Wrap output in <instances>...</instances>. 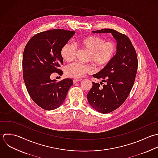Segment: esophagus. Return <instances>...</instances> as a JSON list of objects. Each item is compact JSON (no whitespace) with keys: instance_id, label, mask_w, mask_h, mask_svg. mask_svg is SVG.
I'll list each match as a JSON object with an SVG mask.
<instances>
[{"instance_id":"1","label":"esophagus","mask_w":158,"mask_h":158,"mask_svg":"<svg viewBox=\"0 0 158 158\" xmlns=\"http://www.w3.org/2000/svg\"><path fill=\"white\" fill-rule=\"evenodd\" d=\"M81 80H82V79H81V78H74L73 79V82L74 83H76L77 82L81 81Z\"/></svg>"}]
</instances>
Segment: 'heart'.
Masks as SVG:
<instances>
[{
	"label": "heart",
	"mask_w": 158,
	"mask_h": 158,
	"mask_svg": "<svg viewBox=\"0 0 158 158\" xmlns=\"http://www.w3.org/2000/svg\"><path fill=\"white\" fill-rule=\"evenodd\" d=\"M77 44L89 52L87 60L93 63L99 68H103L109 64L114 58L117 52L116 44L111 40L106 41L101 37L91 35L78 39ZM77 48L73 43H66L61 48L60 55L66 61H72L76 55ZM94 71V67L91 64H82L74 62L69 64L65 68L66 76L71 77L79 78L85 74H90Z\"/></svg>",
	"instance_id": "obj_1"
}]
</instances>
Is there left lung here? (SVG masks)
<instances>
[{
    "label": "left lung",
    "mask_w": 158,
    "mask_h": 158,
    "mask_svg": "<svg viewBox=\"0 0 158 158\" xmlns=\"http://www.w3.org/2000/svg\"><path fill=\"white\" fill-rule=\"evenodd\" d=\"M94 33H111L117 42V52L111 63L94 77L105 82L102 87L92 82L87 94L90 106L99 113L106 114L118 108L127 99L134 85L138 68L136 51L129 38L112 29L92 31ZM101 82L100 84H103Z\"/></svg>",
    "instance_id": "8db88e82"
}]
</instances>
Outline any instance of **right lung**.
<instances>
[{
    "mask_svg": "<svg viewBox=\"0 0 158 158\" xmlns=\"http://www.w3.org/2000/svg\"><path fill=\"white\" fill-rule=\"evenodd\" d=\"M75 31L51 29L34 35L27 43L23 55V75L31 99L40 108L53 110L61 106L73 85L71 79L56 82L50 75L63 74L58 68L63 64L62 47Z\"/></svg>",
    "mask_w": 158,
    "mask_h": 158,
    "instance_id": "obj_1",
    "label": "right lung"
}]
</instances>
